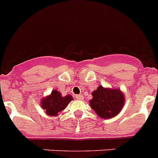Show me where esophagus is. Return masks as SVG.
<instances>
[{
    "mask_svg": "<svg viewBox=\"0 0 158 158\" xmlns=\"http://www.w3.org/2000/svg\"><path fill=\"white\" fill-rule=\"evenodd\" d=\"M76 99H77V100H83L84 96L82 95H76Z\"/></svg>",
    "mask_w": 158,
    "mask_h": 158,
    "instance_id": "obj_1",
    "label": "esophagus"
}]
</instances>
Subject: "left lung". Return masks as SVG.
Listing matches in <instances>:
<instances>
[{
  "label": "left lung",
  "mask_w": 158,
  "mask_h": 158,
  "mask_svg": "<svg viewBox=\"0 0 158 158\" xmlns=\"http://www.w3.org/2000/svg\"><path fill=\"white\" fill-rule=\"evenodd\" d=\"M89 105L95 114L102 119H110L118 115L125 102L124 92L120 89L104 88L99 85L92 93Z\"/></svg>",
  "instance_id": "left-lung-1"
}]
</instances>
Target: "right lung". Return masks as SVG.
<instances>
[{"mask_svg": "<svg viewBox=\"0 0 158 158\" xmlns=\"http://www.w3.org/2000/svg\"><path fill=\"white\" fill-rule=\"evenodd\" d=\"M72 100L73 96L71 95L63 96L59 91L54 89L52 91L50 95L43 97L40 99V106L47 115L56 117L59 115V112L63 110Z\"/></svg>", "mask_w": 158, "mask_h": 158, "instance_id": "right-lung-1", "label": "right lung"}]
</instances>
